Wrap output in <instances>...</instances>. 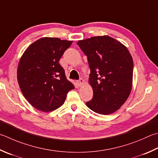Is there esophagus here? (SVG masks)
Listing matches in <instances>:
<instances>
[{"instance_id":"34e87169","label":"esophagus","mask_w":158,"mask_h":158,"mask_svg":"<svg viewBox=\"0 0 158 158\" xmlns=\"http://www.w3.org/2000/svg\"><path fill=\"white\" fill-rule=\"evenodd\" d=\"M84 83V79L81 78V79H79V80H78V81H77V84H78L79 86H81V85H82Z\"/></svg>"}]
</instances>
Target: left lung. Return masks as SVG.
<instances>
[{
    "label": "left lung",
    "instance_id": "1",
    "mask_svg": "<svg viewBox=\"0 0 158 158\" xmlns=\"http://www.w3.org/2000/svg\"><path fill=\"white\" fill-rule=\"evenodd\" d=\"M88 57L89 83L93 97L86 102L92 110L110 114L122 106L131 93L133 61L127 48L109 36H93L77 43Z\"/></svg>",
    "mask_w": 158,
    "mask_h": 158
}]
</instances>
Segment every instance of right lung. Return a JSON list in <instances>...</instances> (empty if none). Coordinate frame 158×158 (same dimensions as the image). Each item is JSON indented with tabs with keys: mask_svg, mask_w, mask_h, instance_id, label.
Segmentation results:
<instances>
[{
	"mask_svg": "<svg viewBox=\"0 0 158 158\" xmlns=\"http://www.w3.org/2000/svg\"><path fill=\"white\" fill-rule=\"evenodd\" d=\"M73 41L44 37L28 47L20 59L17 80L27 101L43 112L64 104L67 94L74 88L59 63Z\"/></svg>",
	"mask_w": 158,
	"mask_h": 158,
	"instance_id": "right-lung-1",
	"label": "right lung"
}]
</instances>
